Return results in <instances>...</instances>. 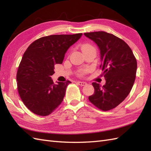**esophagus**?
<instances>
[{
	"instance_id": "obj_1",
	"label": "esophagus",
	"mask_w": 151,
	"mask_h": 151,
	"mask_svg": "<svg viewBox=\"0 0 151 151\" xmlns=\"http://www.w3.org/2000/svg\"><path fill=\"white\" fill-rule=\"evenodd\" d=\"M76 83H77L78 85L82 86H86V84H86V82H81V81H78Z\"/></svg>"
}]
</instances>
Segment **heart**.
Returning <instances> with one entry per match:
<instances>
[{"instance_id":"1","label":"heart","mask_w":151,"mask_h":151,"mask_svg":"<svg viewBox=\"0 0 151 151\" xmlns=\"http://www.w3.org/2000/svg\"><path fill=\"white\" fill-rule=\"evenodd\" d=\"M91 48H93V47L91 45H90L84 44V45H83L82 46V51H84L85 50L90 49H91ZM84 72H86V70H83V71L82 72V73H84Z\"/></svg>"}]
</instances>
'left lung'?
<instances>
[{
  "mask_svg": "<svg viewBox=\"0 0 151 151\" xmlns=\"http://www.w3.org/2000/svg\"><path fill=\"white\" fill-rule=\"evenodd\" d=\"M97 44L101 54V69L106 84L93 82L95 91L89 101L103 111L115 108L132 88L136 78L137 61L129 46L114 35L105 32L84 33Z\"/></svg>",
  "mask_w": 151,
  "mask_h": 151,
  "instance_id": "left-lung-1",
  "label": "left lung"
}]
</instances>
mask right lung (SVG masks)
Here are the masks:
<instances>
[{
  "label": "right lung",
  "instance_id": "add662e5",
  "mask_svg": "<svg viewBox=\"0 0 151 151\" xmlns=\"http://www.w3.org/2000/svg\"><path fill=\"white\" fill-rule=\"evenodd\" d=\"M82 34L51 35L30 45L19 64L17 82L19 94L24 105L34 114L47 116L62 103L67 86L71 83L57 82L51 76L54 65L62 64L69 48Z\"/></svg>",
  "mask_w": 151,
  "mask_h": 151
}]
</instances>
